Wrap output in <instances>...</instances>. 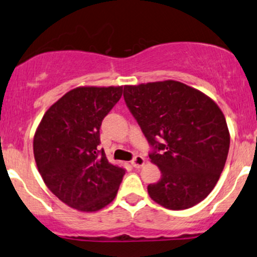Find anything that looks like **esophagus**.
Masks as SVG:
<instances>
[{
  "label": "esophagus",
  "instance_id": "esophagus-1",
  "mask_svg": "<svg viewBox=\"0 0 257 257\" xmlns=\"http://www.w3.org/2000/svg\"><path fill=\"white\" fill-rule=\"evenodd\" d=\"M144 164H145V159L143 158L142 156H136V157L131 161V165L133 166V168H136V169L142 168V166L144 165Z\"/></svg>",
  "mask_w": 257,
  "mask_h": 257
}]
</instances>
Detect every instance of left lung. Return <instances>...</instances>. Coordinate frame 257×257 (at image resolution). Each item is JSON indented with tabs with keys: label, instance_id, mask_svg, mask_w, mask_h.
Instances as JSON below:
<instances>
[{
	"label": "left lung",
	"instance_id": "left-lung-1",
	"mask_svg": "<svg viewBox=\"0 0 257 257\" xmlns=\"http://www.w3.org/2000/svg\"><path fill=\"white\" fill-rule=\"evenodd\" d=\"M124 99L162 173L149 184L150 197L171 210L202 202L218 182L230 145L221 108L204 93L175 80L124 86Z\"/></svg>",
	"mask_w": 257,
	"mask_h": 257
}]
</instances>
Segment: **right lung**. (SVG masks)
Wrapping results in <instances>:
<instances>
[{
    "label": "right lung",
    "instance_id": "add662e5",
    "mask_svg": "<svg viewBox=\"0 0 257 257\" xmlns=\"http://www.w3.org/2000/svg\"><path fill=\"white\" fill-rule=\"evenodd\" d=\"M122 94L118 87H76L45 113L33 149L47 188L80 211H98L115 198L125 170L99 150L100 126Z\"/></svg>",
    "mask_w": 257,
    "mask_h": 257
}]
</instances>
